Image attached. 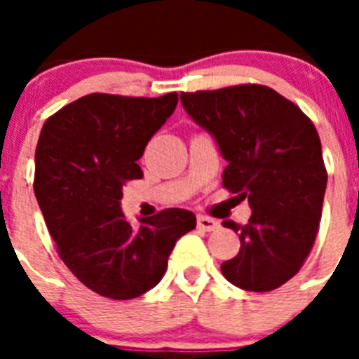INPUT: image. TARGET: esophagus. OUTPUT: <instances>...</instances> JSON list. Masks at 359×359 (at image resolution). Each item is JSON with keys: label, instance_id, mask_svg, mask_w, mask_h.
Masks as SVG:
<instances>
[{"label": "esophagus", "instance_id": "obj_1", "mask_svg": "<svg viewBox=\"0 0 359 359\" xmlns=\"http://www.w3.org/2000/svg\"><path fill=\"white\" fill-rule=\"evenodd\" d=\"M197 227L203 231H216L219 227L218 219L208 218V216H197Z\"/></svg>", "mask_w": 359, "mask_h": 359}]
</instances>
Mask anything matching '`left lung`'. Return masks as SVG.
Listing matches in <instances>:
<instances>
[{
  "label": "left lung",
  "mask_w": 359,
  "mask_h": 359,
  "mask_svg": "<svg viewBox=\"0 0 359 359\" xmlns=\"http://www.w3.org/2000/svg\"><path fill=\"white\" fill-rule=\"evenodd\" d=\"M180 102L227 160L225 188L251 208L245 225L224 222L240 251L222 273L244 290L278 289L309 255L323 214L328 175L315 124L264 86L182 93Z\"/></svg>",
  "instance_id": "left-lung-1"
}]
</instances>
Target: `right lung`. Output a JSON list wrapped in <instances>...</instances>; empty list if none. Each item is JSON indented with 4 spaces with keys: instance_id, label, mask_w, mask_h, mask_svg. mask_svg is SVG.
I'll list each match as a JSON object with an SVG mask.
<instances>
[{
    "instance_id": "1",
    "label": "right lung",
    "mask_w": 359,
    "mask_h": 359,
    "mask_svg": "<svg viewBox=\"0 0 359 359\" xmlns=\"http://www.w3.org/2000/svg\"><path fill=\"white\" fill-rule=\"evenodd\" d=\"M179 95L132 98L93 93L44 123L35 151V197L70 272L106 298L130 300L156 287L196 214L168 208L132 227L123 184L141 179L137 160L177 108Z\"/></svg>"
}]
</instances>
